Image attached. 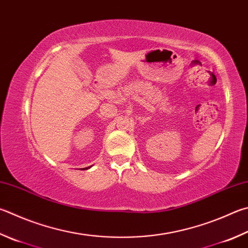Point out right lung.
Returning a JSON list of instances; mask_svg holds the SVG:
<instances>
[{"label":"right lung","mask_w":248,"mask_h":248,"mask_svg":"<svg viewBox=\"0 0 248 248\" xmlns=\"http://www.w3.org/2000/svg\"><path fill=\"white\" fill-rule=\"evenodd\" d=\"M87 169H88V168H87Z\"/></svg>","instance_id":"right-lung-1"}]
</instances>
